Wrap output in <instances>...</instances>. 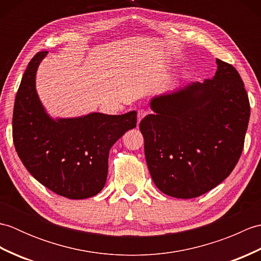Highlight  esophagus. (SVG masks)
Segmentation results:
<instances>
[{"instance_id":"esophagus-1","label":"esophagus","mask_w":261,"mask_h":261,"mask_svg":"<svg viewBox=\"0 0 261 261\" xmlns=\"http://www.w3.org/2000/svg\"><path fill=\"white\" fill-rule=\"evenodd\" d=\"M147 115V112L145 110H139L138 111V121H137V123H138V125H139V123H140V121L145 118V116Z\"/></svg>"}]
</instances>
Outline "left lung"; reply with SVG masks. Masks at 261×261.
Here are the masks:
<instances>
[{"instance_id": "obj_1", "label": "left lung", "mask_w": 261, "mask_h": 261, "mask_svg": "<svg viewBox=\"0 0 261 261\" xmlns=\"http://www.w3.org/2000/svg\"><path fill=\"white\" fill-rule=\"evenodd\" d=\"M212 80L151 98L140 122L151 178L166 195L194 198L222 182L239 160L250 118L237 69L216 59Z\"/></svg>"}]
</instances>
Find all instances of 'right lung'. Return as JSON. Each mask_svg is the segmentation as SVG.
Listing matches in <instances>:
<instances>
[{"instance_id": "right-lung-1", "label": "right lung", "mask_w": 261, "mask_h": 261, "mask_svg": "<svg viewBox=\"0 0 261 261\" xmlns=\"http://www.w3.org/2000/svg\"><path fill=\"white\" fill-rule=\"evenodd\" d=\"M38 53L22 76L13 110V142L28 171L54 193L70 199L96 195L108 177L110 149L137 126V112L121 115L92 112L53 118L36 90Z\"/></svg>"}]
</instances>
